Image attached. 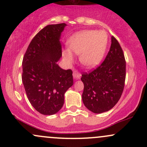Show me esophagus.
<instances>
[{"mask_svg": "<svg viewBox=\"0 0 147 147\" xmlns=\"http://www.w3.org/2000/svg\"><path fill=\"white\" fill-rule=\"evenodd\" d=\"M72 75H73L74 79H80L81 78V76H82V75H81V74L79 73V72H78L77 71H76V70H75V71H73V74H72Z\"/></svg>", "mask_w": 147, "mask_h": 147, "instance_id": "1", "label": "esophagus"}]
</instances>
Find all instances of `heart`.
I'll list each match as a JSON object with an SVG mask.
<instances>
[{"label":"heart","mask_w":147,"mask_h":147,"mask_svg":"<svg viewBox=\"0 0 147 147\" xmlns=\"http://www.w3.org/2000/svg\"><path fill=\"white\" fill-rule=\"evenodd\" d=\"M68 48L63 56L68 63L74 61L73 53L79 55V61L86 68L95 67L102 61L106 46V38L102 33L83 31L76 34L68 41Z\"/></svg>","instance_id":"obj_1"}]
</instances>
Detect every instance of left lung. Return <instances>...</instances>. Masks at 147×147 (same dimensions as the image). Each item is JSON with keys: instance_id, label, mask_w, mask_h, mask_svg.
I'll return each instance as SVG.
<instances>
[{"instance_id": "left-lung-1", "label": "left lung", "mask_w": 147, "mask_h": 147, "mask_svg": "<svg viewBox=\"0 0 147 147\" xmlns=\"http://www.w3.org/2000/svg\"><path fill=\"white\" fill-rule=\"evenodd\" d=\"M126 78V61L118 41L111 36V45L105 60L90 73L82 75V101L94 113L111 110L120 99Z\"/></svg>"}]
</instances>
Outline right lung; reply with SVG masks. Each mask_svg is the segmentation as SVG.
Masks as SVG:
<instances>
[{
	"label": "right lung",
	"mask_w": 147,
	"mask_h": 147,
	"mask_svg": "<svg viewBox=\"0 0 147 147\" xmlns=\"http://www.w3.org/2000/svg\"><path fill=\"white\" fill-rule=\"evenodd\" d=\"M65 26L60 23L43 28L30 42L22 63V81L28 98L45 115L60 111L65 92L73 85L72 70L57 64L62 56L60 38Z\"/></svg>",
	"instance_id": "add662e5"
}]
</instances>
